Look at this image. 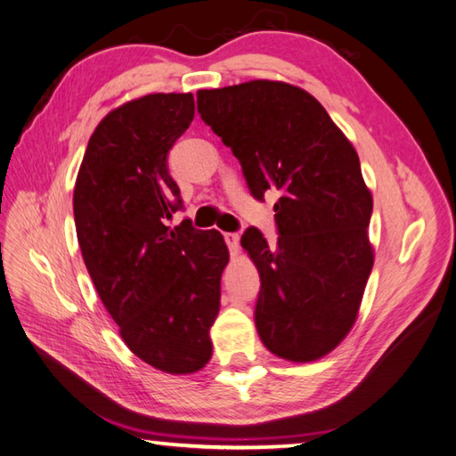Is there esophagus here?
Wrapping results in <instances>:
<instances>
[{"mask_svg": "<svg viewBox=\"0 0 456 456\" xmlns=\"http://www.w3.org/2000/svg\"><path fill=\"white\" fill-rule=\"evenodd\" d=\"M225 242H227V247H229V250H231V254L232 256H235V254L239 252V235L237 232H225Z\"/></svg>", "mask_w": 456, "mask_h": 456, "instance_id": "1", "label": "esophagus"}]
</instances>
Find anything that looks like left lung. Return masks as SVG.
I'll list each match as a JSON object with an SVG mask.
<instances>
[{
    "instance_id": "left-lung-1",
    "label": "left lung",
    "mask_w": 456,
    "mask_h": 456,
    "mask_svg": "<svg viewBox=\"0 0 456 456\" xmlns=\"http://www.w3.org/2000/svg\"><path fill=\"white\" fill-rule=\"evenodd\" d=\"M196 97L252 196H280L276 247L254 227L240 239L262 281L260 340L288 362H316L352 330L375 260L367 231L373 196L355 147L297 85L254 79Z\"/></svg>"
}]
</instances>
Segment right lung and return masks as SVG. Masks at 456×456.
Instances as JSON below:
<instances>
[{"mask_svg":"<svg viewBox=\"0 0 456 456\" xmlns=\"http://www.w3.org/2000/svg\"><path fill=\"white\" fill-rule=\"evenodd\" d=\"M194 118L192 93H151L94 128L73 188L77 240L124 344L159 371L190 375L211 359L229 248L184 219L167 155Z\"/></svg>","mask_w":456,"mask_h":456,"instance_id":"obj_1","label":"right lung"}]
</instances>
